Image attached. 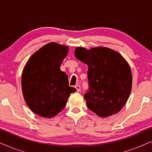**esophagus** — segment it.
<instances>
[{
  "instance_id": "34e87169",
  "label": "esophagus",
  "mask_w": 152,
  "mask_h": 152,
  "mask_svg": "<svg viewBox=\"0 0 152 152\" xmlns=\"http://www.w3.org/2000/svg\"><path fill=\"white\" fill-rule=\"evenodd\" d=\"M75 88L77 90V92H80V91H81V86H80V85H76L75 86Z\"/></svg>"
}]
</instances>
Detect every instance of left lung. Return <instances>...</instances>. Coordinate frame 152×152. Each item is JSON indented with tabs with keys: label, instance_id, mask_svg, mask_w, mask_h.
<instances>
[{
	"label": "left lung",
	"instance_id": "8db88e82",
	"mask_svg": "<svg viewBox=\"0 0 152 152\" xmlns=\"http://www.w3.org/2000/svg\"><path fill=\"white\" fill-rule=\"evenodd\" d=\"M76 58L88 65L87 107L101 118L118 113L125 104L132 87L131 68L123 57L105 47L87 50L77 47Z\"/></svg>",
	"mask_w": 152,
	"mask_h": 152
}]
</instances>
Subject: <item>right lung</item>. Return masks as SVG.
<instances>
[{
    "instance_id": "right-lung-1",
    "label": "right lung",
    "mask_w": 152,
    "mask_h": 152,
    "mask_svg": "<svg viewBox=\"0 0 152 152\" xmlns=\"http://www.w3.org/2000/svg\"><path fill=\"white\" fill-rule=\"evenodd\" d=\"M68 47L51 42L31 56L21 77L22 92L29 108L43 118H53L65 107L70 94L68 76L60 66Z\"/></svg>"
}]
</instances>
